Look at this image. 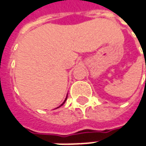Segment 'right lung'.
<instances>
[{"instance_id": "add662e5", "label": "right lung", "mask_w": 146, "mask_h": 146, "mask_svg": "<svg viewBox=\"0 0 146 146\" xmlns=\"http://www.w3.org/2000/svg\"><path fill=\"white\" fill-rule=\"evenodd\" d=\"M66 99H67V97H66V98H65V100H64V103H62V104H61V105H60V107H61V106H62V105H63L64 103H65V101H66ZM60 107H58V108H60Z\"/></svg>"}]
</instances>
